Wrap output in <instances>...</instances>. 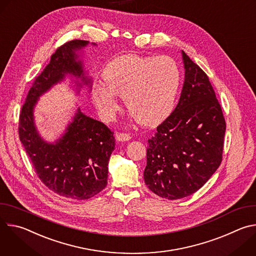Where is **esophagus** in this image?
I'll return each mask as SVG.
<instances>
[{
    "mask_svg": "<svg viewBox=\"0 0 256 256\" xmlns=\"http://www.w3.org/2000/svg\"><path fill=\"white\" fill-rule=\"evenodd\" d=\"M132 138L130 134H124V132H120L116 134V140L120 142H128Z\"/></svg>",
    "mask_w": 256,
    "mask_h": 256,
    "instance_id": "esophagus-1",
    "label": "esophagus"
}]
</instances>
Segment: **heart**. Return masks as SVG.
Instances as JSON below:
<instances>
[{
    "mask_svg": "<svg viewBox=\"0 0 256 256\" xmlns=\"http://www.w3.org/2000/svg\"><path fill=\"white\" fill-rule=\"evenodd\" d=\"M102 78L104 85H94L92 97L104 120L114 118L120 96L140 124L153 126L173 110L181 72L169 56L126 54L109 62Z\"/></svg>",
    "mask_w": 256,
    "mask_h": 256,
    "instance_id": "obj_1",
    "label": "heart"
}]
</instances>
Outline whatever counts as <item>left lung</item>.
<instances>
[{"mask_svg": "<svg viewBox=\"0 0 256 256\" xmlns=\"http://www.w3.org/2000/svg\"><path fill=\"white\" fill-rule=\"evenodd\" d=\"M184 83L174 112L148 140L144 184L168 200L198 190L222 162L226 122L206 72L181 50Z\"/></svg>", "mask_w": 256, "mask_h": 256, "instance_id": "left-lung-1", "label": "left lung"}]
</instances>
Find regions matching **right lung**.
<instances>
[{
	"label": "right lung",
	"instance_id": "1",
	"mask_svg": "<svg viewBox=\"0 0 256 256\" xmlns=\"http://www.w3.org/2000/svg\"><path fill=\"white\" fill-rule=\"evenodd\" d=\"M88 44L76 40L56 50L30 88L19 118L20 140L40 180L54 192L79 200L94 196L106 186L108 161L116 146L114 132L78 107L64 134L48 142L36 128L34 108L40 96L66 78L77 94L84 88L90 91L92 79L80 58Z\"/></svg>",
	"mask_w": 256,
	"mask_h": 256
}]
</instances>
